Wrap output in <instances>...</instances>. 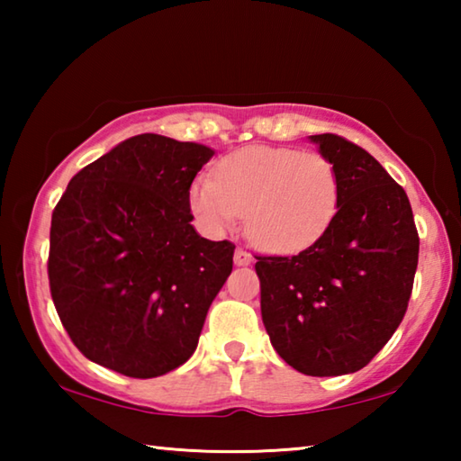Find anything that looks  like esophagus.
<instances>
[{"label": "esophagus", "instance_id": "esophagus-1", "mask_svg": "<svg viewBox=\"0 0 461 461\" xmlns=\"http://www.w3.org/2000/svg\"><path fill=\"white\" fill-rule=\"evenodd\" d=\"M233 262L238 264V267H248L249 262H252V254L248 252L244 248H236V254H233Z\"/></svg>", "mask_w": 461, "mask_h": 461}]
</instances>
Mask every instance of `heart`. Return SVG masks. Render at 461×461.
I'll return each mask as SVG.
<instances>
[{"instance_id": "heart-1", "label": "heart", "mask_w": 461, "mask_h": 461, "mask_svg": "<svg viewBox=\"0 0 461 461\" xmlns=\"http://www.w3.org/2000/svg\"><path fill=\"white\" fill-rule=\"evenodd\" d=\"M341 197L338 167L323 154L246 146L191 186V207L213 231L246 213V233L272 254H296L323 238Z\"/></svg>"}]
</instances>
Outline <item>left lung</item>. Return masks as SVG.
<instances>
[{"label": "left lung", "mask_w": 461, "mask_h": 461, "mask_svg": "<svg viewBox=\"0 0 461 461\" xmlns=\"http://www.w3.org/2000/svg\"><path fill=\"white\" fill-rule=\"evenodd\" d=\"M339 170V207L296 256H256L272 348L307 376L357 372L407 313L419 233L407 193L380 162L338 134L311 136Z\"/></svg>", "instance_id": "8db88e82"}]
</instances>
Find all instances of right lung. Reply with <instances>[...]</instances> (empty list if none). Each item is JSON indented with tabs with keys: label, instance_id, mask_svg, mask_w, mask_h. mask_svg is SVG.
Masks as SVG:
<instances>
[{
	"label": "right lung",
	"instance_id": "obj_1",
	"mask_svg": "<svg viewBox=\"0 0 461 461\" xmlns=\"http://www.w3.org/2000/svg\"><path fill=\"white\" fill-rule=\"evenodd\" d=\"M212 156L203 144L140 134L62 193L50 223V294L91 362L156 378L193 356L236 249L191 225V185Z\"/></svg>",
	"mask_w": 461,
	"mask_h": 461
}]
</instances>
